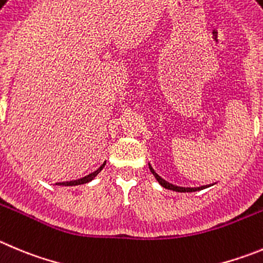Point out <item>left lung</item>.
Wrapping results in <instances>:
<instances>
[{
    "label": "left lung",
    "instance_id": "obj_1",
    "mask_svg": "<svg viewBox=\"0 0 263 263\" xmlns=\"http://www.w3.org/2000/svg\"><path fill=\"white\" fill-rule=\"evenodd\" d=\"M149 168H151L152 174H153V175L156 176V179H157V180H158V183L161 184L162 187H163V188H166V190L176 191V192H193V191L201 190V188H203V187H205V185H203V187H200V188H184V187H178V185H174V184H171V183H168V181H166L165 179H162L161 176H159L158 174H157L156 171L153 170V167H152L151 165H149Z\"/></svg>",
    "mask_w": 263,
    "mask_h": 263
}]
</instances>
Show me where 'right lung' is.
Returning <instances> with one entry per match:
<instances>
[{"instance_id": "add662e5", "label": "right lung", "mask_w": 263, "mask_h": 263, "mask_svg": "<svg viewBox=\"0 0 263 263\" xmlns=\"http://www.w3.org/2000/svg\"><path fill=\"white\" fill-rule=\"evenodd\" d=\"M105 163H106V162H104V163H102V165H101V167H100V168H97V170H96L95 173L89 174V175L84 176V178H82V179H78V180H71V181H62V183H57V184H60V185H80V184H85V183H88V181H90V180H92V179H95V176L97 175V174L100 173V171H101L102 168H104Z\"/></svg>"}]
</instances>
